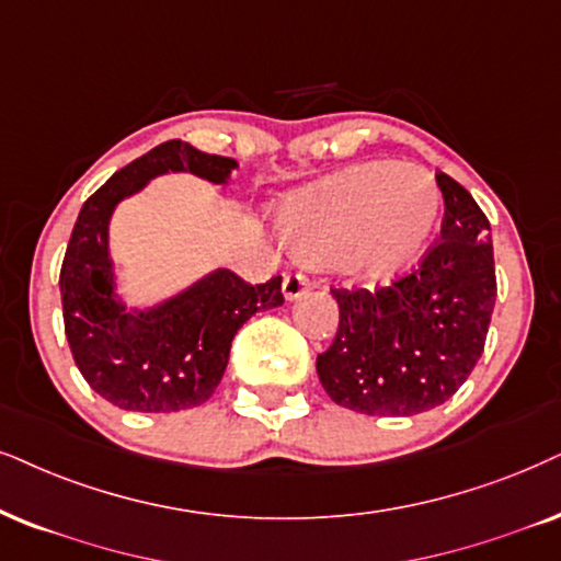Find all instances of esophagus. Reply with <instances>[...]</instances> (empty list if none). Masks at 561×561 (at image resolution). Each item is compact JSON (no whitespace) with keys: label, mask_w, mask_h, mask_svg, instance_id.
Returning <instances> with one entry per match:
<instances>
[{"label":"esophagus","mask_w":561,"mask_h":561,"mask_svg":"<svg viewBox=\"0 0 561 561\" xmlns=\"http://www.w3.org/2000/svg\"><path fill=\"white\" fill-rule=\"evenodd\" d=\"M310 287V279L302 272H287L285 282H282V289H285L287 300H297V297L305 295V289Z\"/></svg>","instance_id":"esophagus-1"}]
</instances>
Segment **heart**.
Here are the masks:
<instances>
[{
    "label": "heart",
    "mask_w": 561,
    "mask_h": 561,
    "mask_svg": "<svg viewBox=\"0 0 561 561\" xmlns=\"http://www.w3.org/2000/svg\"><path fill=\"white\" fill-rule=\"evenodd\" d=\"M439 215L430 170L363 162L305 191L279 211V232L302 259H342L365 282H388L414 264Z\"/></svg>",
    "instance_id": "obj_1"
}]
</instances>
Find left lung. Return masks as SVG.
Masks as SVG:
<instances>
[{
  "mask_svg": "<svg viewBox=\"0 0 561 561\" xmlns=\"http://www.w3.org/2000/svg\"><path fill=\"white\" fill-rule=\"evenodd\" d=\"M435 179L445 215L420 264L391 285L331 289L339 329L316 370L339 407L422 414L448 401L484 352L497 300L489 219L458 181Z\"/></svg>",
  "mask_w": 561,
  "mask_h": 561,
  "instance_id": "8db88e82",
  "label": "left lung"
}]
</instances>
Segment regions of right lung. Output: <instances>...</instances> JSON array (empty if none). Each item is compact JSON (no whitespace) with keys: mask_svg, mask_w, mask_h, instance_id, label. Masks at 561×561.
I'll return each instance as SVG.
<instances>
[{"mask_svg":"<svg viewBox=\"0 0 561 561\" xmlns=\"http://www.w3.org/2000/svg\"><path fill=\"white\" fill-rule=\"evenodd\" d=\"M236 168L232 158L170 139L113 173L82 204L59 274L64 331L82 378L113 407L145 414L202 407L222 380L240 325L285 302L282 276L251 285L228 268L141 313L126 310L113 295V207L168 170L225 183Z\"/></svg>","mask_w":561,"mask_h":561,"instance_id":"1","label":"right lung"}]
</instances>
